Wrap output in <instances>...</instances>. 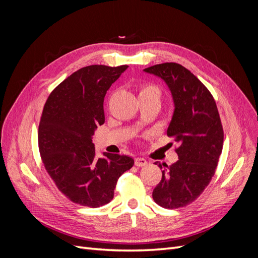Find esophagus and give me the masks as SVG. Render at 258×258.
<instances>
[{
	"instance_id": "esophagus-1",
	"label": "esophagus",
	"mask_w": 258,
	"mask_h": 258,
	"mask_svg": "<svg viewBox=\"0 0 258 258\" xmlns=\"http://www.w3.org/2000/svg\"><path fill=\"white\" fill-rule=\"evenodd\" d=\"M146 163H147V161H146V159H144V158L138 157V158L135 159V165H136L137 167H144V166H146Z\"/></svg>"
}]
</instances>
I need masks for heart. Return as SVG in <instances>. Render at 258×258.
Here are the masks:
<instances>
[{"instance_id": "heart-1", "label": "heart", "mask_w": 258, "mask_h": 258, "mask_svg": "<svg viewBox=\"0 0 258 258\" xmlns=\"http://www.w3.org/2000/svg\"><path fill=\"white\" fill-rule=\"evenodd\" d=\"M139 98H150L157 100L158 102L161 99V90L154 84H143L139 87Z\"/></svg>"}]
</instances>
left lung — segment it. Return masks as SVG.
I'll list each match as a JSON object with an SVG mask.
<instances>
[{
    "label": "left lung",
    "instance_id": "left-lung-1",
    "mask_svg": "<svg viewBox=\"0 0 258 258\" xmlns=\"http://www.w3.org/2000/svg\"><path fill=\"white\" fill-rule=\"evenodd\" d=\"M144 71L165 81L172 93L174 113L167 135L178 144L173 165L155 162L163 170L153 199L165 209L182 208L200 196L215 173L224 142L220 114L208 88L183 66L166 62Z\"/></svg>",
    "mask_w": 258,
    "mask_h": 258
}]
</instances>
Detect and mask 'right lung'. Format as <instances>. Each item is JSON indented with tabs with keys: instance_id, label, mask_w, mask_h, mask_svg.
I'll use <instances>...</instances> for the list:
<instances>
[{
	"instance_id": "add662e5",
	"label": "right lung",
	"mask_w": 258,
	"mask_h": 258,
	"mask_svg": "<svg viewBox=\"0 0 258 258\" xmlns=\"http://www.w3.org/2000/svg\"><path fill=\"white\" fill-rule=\"evenodd\" d=\"M128 66L85 67L60 83L44 105L38 148L47 173L74 204L99 208L114 197L117 179L135 160L104 153L97 158L92 136L104 123L103 101Z\"/></svg>"
}]
</instances>
